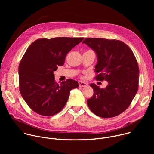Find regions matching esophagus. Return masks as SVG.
<instances>
[{
	"instance_id": "1",
	"label": "esophagus",
	"mask_w": 154,
	"mask_h": 154,
	"mask_svg": "<svg viewBox=\"0 0 154 154\" xmlns=\"http://www.w3.org/2000/svg\"><path fill=\"white\" fill-rule=\"evenodd\" d=\"M79 85L80 87H84V86H87V83L82 81H79Z\"/></svg>"
}]
</instances>
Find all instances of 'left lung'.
I'll return each mask as SVG.
<instances>
[{"label": "left lung", "instance_id": "obj_1", "mask_svg": "<svg viewBox=\"0 0 154 154\" xmlns=\"http://www.w3.org/2000/svg\"><path fill=\"white\" fill-rule=\"evenodd\" d=\"M82 43L93 49L97 56L94 71L97 80L108 82L105 88L90 85L94 94L87 99L91 111L98 116H116L129 106L138 90L139 67L131 49L117 39L88 38Z\"/></svg>", "mask_w": 154, "mask_h": 154}]
</instances>
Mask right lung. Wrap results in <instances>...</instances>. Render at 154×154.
Returning a JSON list of instances; mask_svg holds the SVG:
<instances>
[{
	"label": "right lung",
	"mask_w": 154,
	"mask_h": 154,
	"mask_svg": "<svg viewBox=\"0 0 154 154\" xmlns=\"http://www.w3.org/2000/svg\"><path fill=\"white\" fill-rule=\"evenodd\" d=\"M83 39L41 38L28 48L19 66V91L33 112L45 116L57 114L66 103L70 91L79 86L71 79L58 85L54 71L64 64L68 53Z\"/></svg>",
	"instance_id": "right-lung-1"
}]
</instances>
